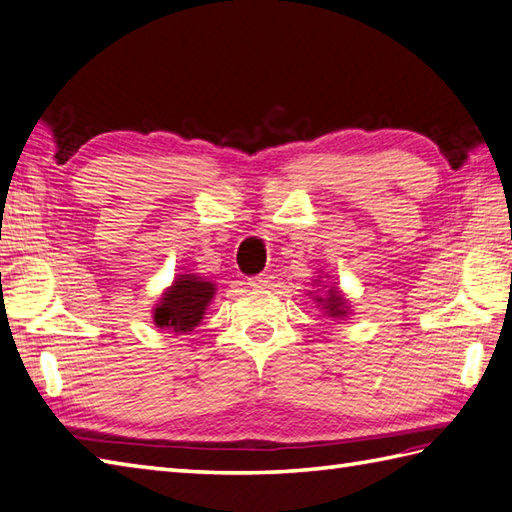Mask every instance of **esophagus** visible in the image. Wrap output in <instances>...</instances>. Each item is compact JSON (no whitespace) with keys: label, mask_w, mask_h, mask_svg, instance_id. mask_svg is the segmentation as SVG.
<instances>
[{"label":"esophagus","mask_w":512,"mask_h":512,"mask_svg":"<svg viewBox=\"0 0 512 512\" xmlns=\"http://www.w3.org/2000/svg\"><path fill=\"white\" fill-rule=\"evenodd\" d=\"M248 286H250V288H257V290H266V288L273 286V275L262 273V275L250 277V279H248Z\"/></svg>","instance_id":"1"}]
</instances>
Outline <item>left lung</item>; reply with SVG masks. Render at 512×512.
<instances>
[{"mask_svg": "<svg viewBox=\"0 0 512 512\" xmlns=\"http://www.w3.org/2000/svg\"><path fill=\"white\" fill-rule=\"evenodd\" d=\"M317 301L321 303L328 317L341 319V317H347V310H350V306H347V299L341 295V290H336L334 286L328 290V295L325 297H317Z\"/></svg>", "mask_w": 512, "mask_h": 512, "instance_id": "left-lung-1", "label": "left lung"}]
</instances>
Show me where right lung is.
<instances>
[{"mask_svg":"<svg viewBox=\"0 0 512 512\" xmlns=\"http://www.w3.org/2000/svg\"><path fill=\"white\" fill-rule=\"evenodd\" d=\"M213 295V281L198 275H178L156 303L154 323L160 330L187 334L202 321Z\"/></svg>","mask_w":512,"mask_h":512,"instance_id":"add662e5","label":"right lung"}]
</instances>
